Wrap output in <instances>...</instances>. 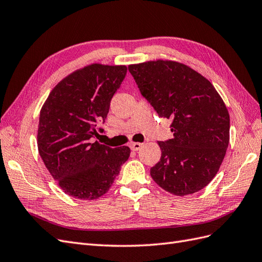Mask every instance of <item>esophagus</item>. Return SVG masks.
I'll use <instances>...</instances> for the list:
<instances>
[{
	"label": "esophagus",
	"instance_id": "1",
	"mask_svg": "<svg viewBox=\"0 0 262 262\" xmlns=\"http://www.w3.org/2000/svg\"><path fill=\"white\" fill-rule=\"evenodd\" d=\"M142 147V144L141 143H131L130 144V148L132 149V150H138V149H140Z\"/></svg>",
	"mask_w": 262,
	"mask_h": 262
}]
</instances>
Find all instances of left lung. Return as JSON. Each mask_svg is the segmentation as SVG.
<instances>
[{
    "label": "left lung",
    "instance_id": "8db88e82",
    "mask_svg": "<svg viewBox=\"0 0 262 262\" xmlns=\"http://www.w3.org/2000/svg\"><path fill=\"white\" fill-rule=\"evenodd\" d=\"M128 69L157 115L171 119L173 138L158 142L162 156L150 176L175 195L199 191L216 175L228 146L223 99L207 78L182 63L157 60Z\"/></svg>",
    "mask_w": 262,
    "mask_h": 262
}]
</instances>
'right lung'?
Returning <instances> with one entry per match:
<instances>
[{
    "label": "right lung",
    "instance_id": "add662e5",
    "mask_svg": "<svg viewBox=\"0 0 262 262\" xmlns=\"http://www.w3.org/2000/svg\"><path fill=\"white\" fill-rule=\"evenodd\" d=\"M125 74V66L77 70L54 87L41 108L39 154L63 191L76 199L105 194L130 156L128 146L112 148L93 140L104 132L100 124Z\"/></svg>",
    "mask_w": 262,
    "mask_h": 262
}]
</instances>
